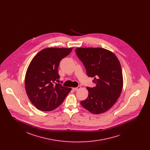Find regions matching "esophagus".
Instances as JSON below:
<instances>
[{
  "label": "esophagus",
  "instance_id": "34e87169",
  "mask_svg": "<svg viewBox=\"0 0 150 150\" xmlns=\"http://www.w3.org/2000/svg\"><path fill=\"white\" fill-rule=\"evenodd\" d=\"M80 88H81L80 86H78L76 87V88H73V90L74 91H78L79 89H80Z\"/></svg>",
  "mask_w": 150,
  "mask_h": 150
}]
</instances>
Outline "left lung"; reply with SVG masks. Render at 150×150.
Here are the masks:
<instances>
[{"label":"left lung","instance_id":"8db88e82","mask_svg":"<svg viewBox=\"0 0 150 150\" xmlns=\"http://www.w3.org/2000/svg\"><path fill=\"white\" fill-rule=\"evenodd\" d=\"M76 52L86 67L87 76L94 77L96 86L86 87L88 96L80 102L92 114L106 112L119 98L123 87L121 66L116 55L102 48H77Z\"/></svg>","mask_w":150,"mask_h":150}]
</instances>
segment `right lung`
Instances as JSON below:
<instances>
[{"instance_id": "add662e5", "label": "right lung", "mask_w": 150, "mask_h": 150, "mask_svg": "<svg viewBox=\"0 0 150 150\" xmlns=\"http://www.w3.org/2000/svg\"><path fill=\"white\" fill-rule=\"evenodd\" d=\"M72 48H47L38 53L26 70L25 86L31 103L38 110L50 111L64 102L71 88L55 81L59 79L60 61L68 55Z\"/></svg>"}]
</instances>
